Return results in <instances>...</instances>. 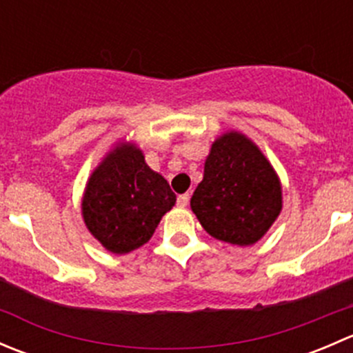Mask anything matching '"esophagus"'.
I'll return each instance as SVG.
<instances>
[{
	"mask_svg": "<svg viewBox=\"0 0 353 353\" xmlns=\"http://www.w3.org/2000/svg\"><path fill=\"white\" fill-rule=\"evenodd\" d=\"M188 203H190V194H181V196H177V206L184 208V206H188Z\"/></svg>",
	"mask_w": 353,
	"mask_h": 353,
	"instance_id": "34e87169",
	"label": "esophagus"
}]
</instances>
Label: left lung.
Segmentation results:
<instances>
[{
	"label": "left lung",
	"mask_w": 353,
	"mask_h": 353,
	"mask_svg": "<svg viewBox=\"0 0 353 353\" xmlns=\"http://www.w3.org/2000/svg\"><path fill=\"white\" fill-rule=\"evenodd\" d=\"M282 183L258 145L241 131L212 143L191 210L203 229L234 245H252L282 212Z\"/></svg>",
	"instance_id": "8db88e82"
}]
</instances>
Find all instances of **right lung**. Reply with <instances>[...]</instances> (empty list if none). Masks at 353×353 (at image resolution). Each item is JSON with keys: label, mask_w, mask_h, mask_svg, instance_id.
<instances>
[{"label": "right lung", "mask_w": 353, "mask_h": 353, "mask_svg": "<svg viewBox=\"0 0 353 353\" xmlns=\"http://www.w3.org/2000/svg\"><path fill=\"white\" fill-rule=\"evenodd\" d=\"M174 205L169 183L147 165L137 143L119 141L88 177L81 216L109 252L126 254L150 241Z\"/></svg>", "instance_id": "add662e5"}]
</instances>
